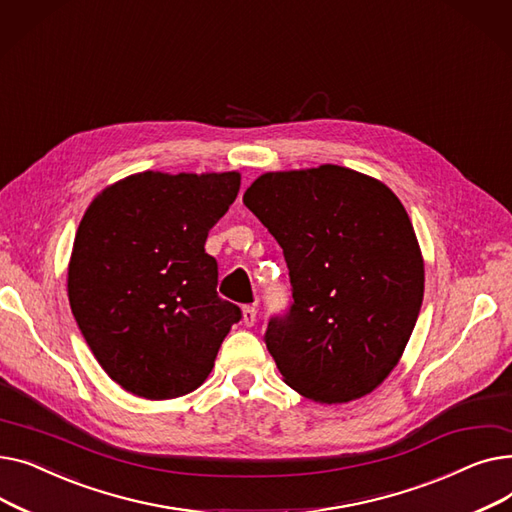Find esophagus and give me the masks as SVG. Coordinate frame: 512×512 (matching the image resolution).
Returning <instances> with one entry per match:
<instances>
[{"label":"esophagus","mask_w":512,"mask_h":512,"mask_svg":"<svg viewBox=\"0 0 512 512\" xmlns=\"http://www.w3.org/2000/svg\"><path fill=\"white\" fill-rule=\"evenodd\" d=\"M255 319H257V309L255 307H251V305L242 307V324L251 328L255 324Z\"/></svg>","instance_id":"obj_1"}]
</instances>
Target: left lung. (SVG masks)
<instances>
[{"label":"left lung","instance_id":"obj_1","mask_svg":"<svg viewBox=\"0 0 512 512\" xmlns=\"http://www.w3.org/2000/svg\"><path fill=\"white\" fill-rule=\"evenodd\" d=\"M245 203L284 251L288 313L267 351L284 382L321 405L357 400L396 367L423 301V257L390 188L342 166L267 172Z\"/></svg>","mask_w":512,"mask_h":512}]
</instances>
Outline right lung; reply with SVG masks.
I'll use <instances>...</instances> for the list:
<instances>
[{
    "label": "right lung",
    "instance_id": "right-lung-1",
    "mask_svg": "<svg viewBox=\"0 0 512 512\" xmlns=\"http://www.w3.org/2000/svg\"><path fill=\"white\" fill-rule=\"evenodd\" d=\"M238 172H141L103 188L76 230L72 315L126 392L168 400L197 390L242 313L218 297L209 230L234 203Z\"/></svg>",
    "mask_w": 512,
    "mask_h": 512
}]
</instances>
